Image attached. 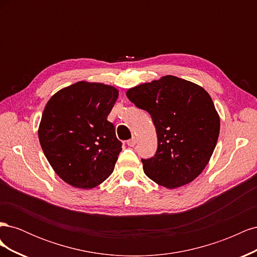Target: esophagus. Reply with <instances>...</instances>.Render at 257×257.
Wrapping results in <instances>:
<instances>
[{
  "instance_id": "1",
  "label": "esophagus",
  "mask_w": 257,
  "mask_h": 257,
  "mask_svg": "<svg viewBox=\"0 0 257 257\" xmlns=\"http://www.w3.org/2000/svg\"><path fill=\"white\" fill-rule=\"evenodd\" d=\"M136 143H137V139H136L135 137H133V138H131V139H130V141H127V142H126L127 146H130V147H134V146L136 145Z\"/></svg>"
}]
</instances>
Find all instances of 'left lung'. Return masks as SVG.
Returning a JSON list of instances; mask_svg holds the SVG:
<instances>
[{"instance_id":"8db88e82","label":"left lung","mask_w":257,"mask_h":257,"mask_svg":"<svg viewBox=\"0 0 257 257\" xmlns=\"http://www.w3.org/2000/svg\"><path fill=\"white\" fill-rule=\"evenodd\" d=\"M126 96L150 113L157 130V152L142 159L147 177L168 189L193 181L208 164L220 133L210 95L195 83L164 76L130 89Z\"/></svg>"}]
</instances>
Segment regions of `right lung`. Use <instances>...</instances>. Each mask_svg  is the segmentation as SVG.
Here are the masks:
<instances>
[{"label": "right lung", "instance_id": "obj_1", "mask_svg": "<svg viewBox=\"0 0 257 257\" xmlns=\"http://www.w3.org/2000/svg\"><path fill=\"white\" fill-rule=\"evenodd\" d=\"M118 95L110 85L79 81L45 107L38 128L42 149L54 172L75 188H94L113 172L122 144L107 115Z\"/></svg>", "mask_w": 257, "mask_h": 257}]
</instances>
